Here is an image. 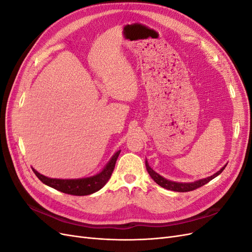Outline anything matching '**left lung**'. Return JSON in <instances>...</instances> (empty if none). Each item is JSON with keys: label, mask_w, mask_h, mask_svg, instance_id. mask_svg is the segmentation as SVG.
Wrapping results in <instances>:
<instances>
[{"label": "left lung", "mask_w": 252, "mask_h": 252, "mask_svg": "<svg viewBox=\"0 0 252 252\" xmlns=\"http://www.w3.org/2000/svg\"><path fill=\"white\" fill-rule=\"evenodd\" d=\"M145 164H146V169H147L149 175L152 178V180H154L157 183L158 185H159V186L165 188V189L172 190V191H178V192L192 191V190H194L196 188H200V187L204 186L205 184H207L208 182H210L212 179H215L216 177H218V175L220 172H222L225 169V167H226V165H225L222 169H220L218 172H216L215 174H212V175H210V177L206 178V179H202V180L195 181V182H192V183H177V182H172V181H169V180H166L165 178H163L159 174H158L155 170H152L150 168V166L148 165L147 161L145 162Z\"/></svg>", "instance_id": "8db88e82"}]
</instances>
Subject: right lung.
I'll list each match as a JSON object with an SVG mask.
<instances>
[{"label": "right lung", "mask_w": 252, "mask_h": 252, "mask_svg": "<svg viewBox=\"0 0 252 252\" xmlns=\"http://www.w3.org/2000/svg\"><path fill=\"white\" fill-rule=\"evenodd\" d=\"M120 150L114 154V156L110 158L108 164L105 166V168L94 177L85 178V179H74V180H62V179H50L45 177V175L33 170L34 174L39 180H41L45 185L55 188L61 192H64L71 195H88L94 193L97 190H100L105 186L106 183L110 179L112 171L116 166V162L120 155Z\"/></svg>", "instance_id": "obj_1"}]
</instances>
